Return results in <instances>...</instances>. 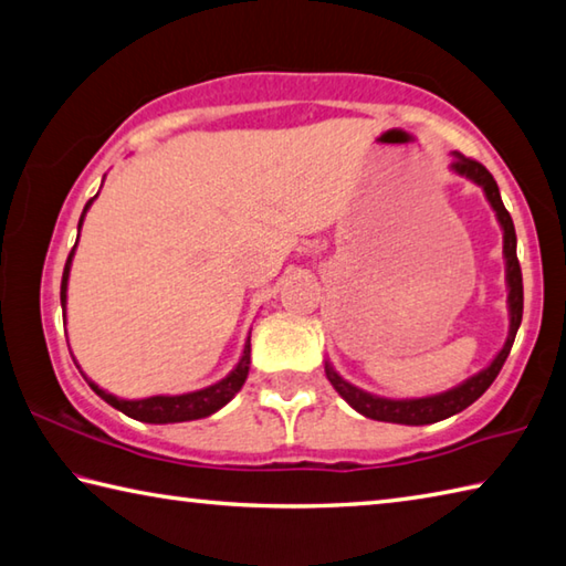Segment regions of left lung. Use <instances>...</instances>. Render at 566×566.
Returning a JSON list of instances; mask_svg holds the SVG:
<instances>
[{
    "mask_svg": "<svg viewBox=\"0 0 566 566\" xmlns=\"http://www.w3.org/2000/svg\"><path fill=\"white\" fill-rule=\"evenodd\" d=\"M450 170L480 185L490 202V208L497 214V222L502 228V254H505L510 334H507L505 346L500 348V354L492 358L488 368H482L480 374L470 376L468 381H462L455 388L443 390V394H436V396H423V398L374 396V394H368V390H361L354 384L344 381V378L334 371V366L326 361L324 371H326L328 381H332V386L336 388V394L342 396L354 410H358L361 416L374 418V420H384V423L428 426V423H438V420L455 416V413H460V410H465L470 403H475V400L492 386V381H495L502 364L507 361L510 348H512V344H515L517 328L522 324V304H525V294H522V270L517 262V234H515V224H512L510 212L505 210V205H502L497 182L490 176V170L482 166V163L470 160L462 156V153H453Z\"/></svg>",
    "mask_w": 566,
    "mask_h": 566,
    "instance_id": "obj_1",
    "label": "left lung"
}]
</instances>
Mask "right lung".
I'll use <instances>...</instances> for the list:
<instances>
[{
	"instance_id": "obj_1",
	"label": "right lung",
	"mask_w": 566,
	"mask_h": 566,
	"mask_svg": "<svg viewBox=\"0 0 566 566\" xmlns=\"http://www.w3.org/2000/svg\"><path fill=\"white\" fill-rule=\"evenodd\" d=\"M98 198V195H96ZM96 198H91L86 202L84 212H81V220H78V232H81V224H84V218L86 212L91 208V202H94ZM78 242V240H76ZM74 252H76V244L74 250H71L69 260H66V266H64V276H61V310L66 312V290H69V272H71V260H74ZM74 358V356H71ZM76 364V361H74ZM76 368H81L76 364ZM248 374H250V338L244 342V348H242V356L238 366L232 368V371L222 378V381L212 384L208 388H200V390H192V394H180V396H150V398H136V400H128V398H118L108 394V390H104L101 386H96L94 381H91L88 376H84V371H81V376L86 378V384L94 388V394L101 396L106 400L108 406H113L116 410H120V413H126L128 418H136V420H143V423H182V420H198V418H208L212 416L214 410H220L222 406H228L230 400L234 398V394L244 386V381H248Z\"/></svg>"
}]
</instances>
